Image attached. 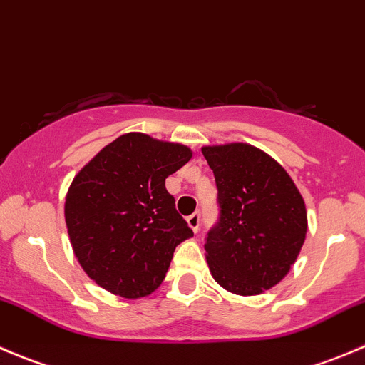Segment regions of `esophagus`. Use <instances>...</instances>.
<instances>
[{"mask_svg": "<svg viewBox=\"0 0 365 365\" xmlns=\"http://www.w3.org/2000/svg\"><path fill=\"white\" fill-rule=\"evenodd\" d=\"M200 220H201V213L200 212H196V213H192V215L187 217V224L192 227V231L200 230Z\"/></svg>", "mask_w": 365, "mask_h": 365, "instance_id": "esophagus-1", "label": "esophagus"}]
</instances>
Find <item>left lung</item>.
Masks as SVG:
<instances>
[{"mask_svg":"<svg viewBox=\"0 0 365 365\" xmlns=\"http://www.w3.org/2000/svg\"><path fill=\"white\" fill-rule=\"evenodd\" d=\"M215 176L220 219L206 238L210 274L224 289L254 297L272 289L295 264L307 210L292 176L247 143L201 148Z\"/></svg>","mask_w":365,"mask_h":365,"instance_id":"left-lung-1","label":"left lung"}]
</instances>
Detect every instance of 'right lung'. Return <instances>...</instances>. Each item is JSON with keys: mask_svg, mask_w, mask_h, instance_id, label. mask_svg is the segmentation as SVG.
<instances>
[{"mask_svg": "<svg viewBox=\"0 0 365 365\" xmlns=\"http://www.w3.org/2000/svg\"><path fill=\"white\" fill-rule=\"evenodd\" d=\"M190 159L189 146L128 132L73 176L65 197L70 244L101 288L134 300L162 284L176 245L194 237L165 189Z\"/></svg>", "mask_w": 365, "mask_h": 365, "instance_id": "add662e5", "label": "right lung"}]
</instances>
